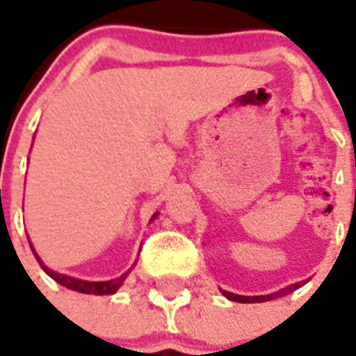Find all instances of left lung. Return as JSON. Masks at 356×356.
I'll list each match as a JSON object with an SVG mask.
<instances>
[{
	"mask_svg": "<svg viewBox=\"0 0 356 356\" xmlns=\"http://www.w3.org/2000/svg\"><path fill=\"white\" fill-rule=\"evenodd\" d=\"M299 286H301V284H299V282H296V284H292V286L282 288V290H279V292L268 293V296H253V298H251V296H238V293L225 292V290H222V293L227 299H231V301H236V303H264V301H271V299L282 298V296H286V293L293 292V290Z\"/></svg>",
	"mask_w": 356,
	"mask_h": 356,
	"instance_id": "8db88e82",
	"label": "left lung"
}]
</instances>
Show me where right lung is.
<instances>
[{
  "label": "right lung",
  "mask_w": 356,
  "mask_h": 356,
  "mask_svg": "<svg viewBox=\"0 0 356 356\" xmlns=\"http://www.w3.org/2000/svg\"><path fill=\"white\" fill-rule=\"evenodd\" d=\"M153 218H156V214H153ZM153 218H151V220H153ZM33 254H35L36 260H38V264L42 266V270L46 271L47 275L51 277L53 281H57L58 284H63V286L70 288V290H75V292H81V293H94V296H108V293H114L120 286H122V282L125 281V277H127V273H129L127 271V273H123L122 277H118V279H113V281H102V282L81 281V279H74V277L63 275V273H57V271L49 270L47 266H44V262L40 260V257L35 253V249H33Z\"/></svg>",
  "instance_id": "1"
}]
</instances>
